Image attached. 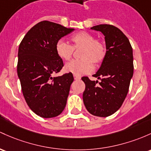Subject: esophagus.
<instances>
[{
    "instance_id": "34e87169",
    "label": "esophagus",
    "mask_w": 151,
    "mask_h": 151,
    "mask_svg": "<svg viewBox=\"0 0 151 151\" xmlns=\"http://www.w3.org/2000/svg\"><path fill=\"white\" fill-rule=\"evenodd\" d=\"M74 78L75 80H79V79H81V77L77 75V74H74Z\"/></svg>"
}]
</instances>
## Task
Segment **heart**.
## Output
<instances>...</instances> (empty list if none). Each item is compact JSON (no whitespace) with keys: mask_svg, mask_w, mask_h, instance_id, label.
I'll use <instances>...</instances> for the list:
<instances>
[{"mask_svg":"<svg viewBox=\"0 0 151 151\" xmlns=\"http://www.w3.org/2000/svg\"><path fill=\"white\" fill-rule=\"evenodd\" d=\"M72 45L63 39L57 41L55 50L57 56L63 60H69L74 49H81L80 59H74L66 64L65 72L77 75L89 74L93 70L94 63L98 65L103 62L107 54L105 43L101 39H95L93 34L87 31H81L71 38Z\"/></svg>","mask_w":151,"mask_h":151,"instance_id":"obj_1","label":"heart"}]
</instances>
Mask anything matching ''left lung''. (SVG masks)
<instances>
[{
    "label": "left lung",
    "instance_id": "obj_1",
    "mask_svg": "<svg viewBox=\"0 0 151 151\" xmlns=\"http://www.w3.org/2000/svg\"><path fill=\"white\" fill-rule=\"evenodd\" d=\"M91 29L104 34L107 54L93 75L100 82L82 78L85 84L83 102L90 114L107 117L120 109L128 92L133 74L132 49L127 36L112 25H97Z\"/></svg>",
    "mask_w": 151,
    "mask_h": 151
}]
</instances>
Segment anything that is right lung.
<instances>
[{
	"mask_svg": "<svg viewBox=\"0 0 151 151\" xmlns=\"http://www.w3.org/2000/svg\"><path fill=\"white\" fill-rule=\"evenodd\" d=\"M74 29L43 21L33 26L21 41L18 54L17 73L26 103L36 115L44 118L57 117L67 104L72 73L53 77L64 67L57 56V41Z\"/></svg>",
	"mask_w": 151,
	"mask_h": 151,
	"instance_id": "right-lung-1",
	"label": "right lung"
}]
</instances>
